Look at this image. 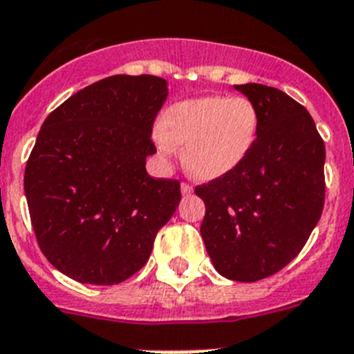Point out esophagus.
<instances>
[{
	"mask_svg": "<svg viewBox=\"0 0 354 354\" xmlns=\"http://www.w3.org/2000/svg\"><path fill=\"white\" fill-rule=\"evenodd\" d=\"M192 185H190V183H187V181H183V183H181V192H183V194H190V192H192Z\"/></svg>",
	"mask_w": 354,
	"mask_h": 354,
	"instance_id": "1",
	"label": "esophagus"
}]
</instances>
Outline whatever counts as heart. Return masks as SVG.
I'll return each instance as SVG.
<instances>
[{
	"instance_id": "obj_1",
	"label": "heart",
	"mask_w": 354,
	"mask_h": 354,
	"mask_svg": "<svg viewBox=\"0 0 354 354\" xmlns=\"http://www.w3.org/2000/svg\"><path fill=\"white\" fill-rule=\"evenodd\" d=\"M258 112L245 97L208 96L183 101L165 112L156 142L164 153L185 146V165L194 176L214 180L230 173L250 153Z\"/></svg>"
}]
</instances>
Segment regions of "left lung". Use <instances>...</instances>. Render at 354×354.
<instances>
[{"label":"left lung","instance_id":"8db88e82","mask_svg":"<svg viewBox=\"0 0 354 354\" xmlns=\"http://www.w3.org/2000/svg\"><path fill=\"white\" fill-rule=\"evenodd\" d=\"M258 112L241 164L196 187L201 236L214 267L233 281L269 278L294 260L324 208V140L303 104L279 88L235 85Z\"/></svg>","mask_w":354,"mask_h":354}]
</instances>
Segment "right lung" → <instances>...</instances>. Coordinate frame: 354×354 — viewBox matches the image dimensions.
I'll return each mask as SVG.
<instances>
[{
  "label": "right lung",
  "instance_id": "obj_1",
  "mask_svg": "<svg viewBox=\"0 0 354 354\" xmlns=\"http://www.w3.org/2000/svg\"><path fill=\"white\" fill-rule=\"evenodd\" d=\"M165 100V80L115 75L73 94L42 122L24 171L30 219L49 263L80 283L133 276L176 210L180 181L146 171Z\"/></svg>",
  "mask_w": 354,
  "mask_h": 354
}]
</instances>
